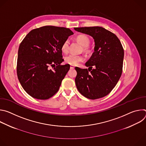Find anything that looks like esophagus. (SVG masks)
<instances>
[{"label":"esophagus","instance_id":"34e87169","mask_svg":"<svg viewBox=\"0 0 146 146\" xmlns=\"http://www.w3.org/2000/svg\"><path fill=\"white\" fill-rule=\"evenodd\" d=\"M74 68H75L74 66H73V65H70V69H73Z\"/></svg>","mask_w":146,"mask_h":146}]
</instances>
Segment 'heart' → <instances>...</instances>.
<instances>
[{"instance_id": "obj_1", "label": "heart", "mask_w": 146, "mask_h": 146, "mask_svg": "<svg viewBox=\"0 0 146 146\" xmlns=\"http://www.w3.org/2000/svg\"><path fill=\"white\" fill-rule=\"evenodd\" d=\"M76 40L78 42L84 47L83 49L86 51H88V46L90 44V40L87 36L84 35H78L76 37ZM69 49V40L68 39L65 40L64 43L61 46V50L64 53H67ZM84 60V58L82 55H75V54H69L65 57V61L66 64H70L71 65H77L80 62Z\"/></svg>"}]
</instances>
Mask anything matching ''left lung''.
<instances>
[{"label": "left lung", "mask_w": 146, "mask_h": 146, "mask_svg": "<svg viewBox=\"0 0 146 146\" xmlns=\"http://www.w3.org/2000/svg\"><path fill=\"white\" fill-rule=\"evenodd\" d=\"M74 29L92 36L95 41L94 52L86 63L88 69L75 68L77 88L90 99L103 98L112 91L121 77L124 55L122 46L115 34L102 27Z\"/></svg>", "instance_id": "obj_1"}]
</instances>
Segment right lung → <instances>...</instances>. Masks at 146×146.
Segmentation results:
<instances>
[{
  "instance_id": "add662e5",
  "label": "right lung",
  "mask_w": 146,
  "mask_h": 146,
  "mask_svg": "<svg viewBox=\"0 0 146 146\" xmlns=\"http://www.w3.org/2000/svg\"><path fill=\"white\" fill-rule=\"evenodd\" d=\"M69 28L44 26L32 30L21 43L17 73L24 90L32 97L48 99L59 90L70 65H61V46L73 35ZM54 67L50 69V66Z\"/></svg>"
}]
</instances>
